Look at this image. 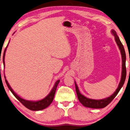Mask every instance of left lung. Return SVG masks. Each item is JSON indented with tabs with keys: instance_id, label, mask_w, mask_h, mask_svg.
I'll return each mask as SVG.
<instances>
[{
	"instance_id": "left-lung-1",
	"label": "left lung",
	"mask_w": 130,
	"mask_h": 130,
	"mask_svg": "<svg viewBox=\"0 0 130 130\" xmlns=\"http://www.w3.org/2000/svg\"><path fill=\"white\" fill-rule=\"evenodd\" d=\"M111 32L112 35H114L115 37V41H116L120 51H121V53L122 55V77H121V81H120L118 87L117 89L116 90V91L114 92V94H112L111 95L109 96V97L106 98L105 99H103V100H92V99L86 98V96H85L84 95H82V94L80 93L78 88L75 82H74L75 86V91H76V93L77 94L78 99L79 102H81L84 106H85V107L93 108H102L105 107L106 106H107L108 104H109V103L111 102L113 100H114L115 96H117L118 93L119 91H120V90H121V89L122 88V87L123 86V85L125 79H126V53H125L123 45L121 40H120L119 37L118 36L116 32H115L114 29H112Z\"/></svg>"
}]
</instances>
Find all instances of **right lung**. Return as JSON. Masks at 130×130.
Listing matches in <instances>:
<instances>
[{
  "label": "right lung",
  "instance_id": "add662e5",
  "mask_svg": "<svg viewBox=\"0 0 130 130\" xmlns=\"http://www.w3.org/2000/svg\"><path fill=\"white\" fill-rule=\"evenodd\" d=\"M7 46H8V45H7ZM7 46H6V48L5 49V50H4V53H3V61L4 67L5 66V63H4V57H5V53H6V49H7ZM4 78H5V81H6L8 89L10 90V91L12 92V93L13 94V95L15 96V97L17 98L18 100L20 102L22 103L25 107H27V108H28V109L32 110V111H39V110H43V109H44V108H45L47 107H48V106L51 104V103L52 102V101L53 100L54 96H55L56 88H57L58 84L59 83V82H60V80H57V81L56 82L55 85H54L53 89H52V90L50 92V93H49L45 98H44V99H42V100L38 101H27V100H24V99L20 98L19 96H18L17 94H16L15 92L13 91V90L12 89L11 86H9V85L7 81V79H6L5 75H4Z\"/></svg>",
  "mask_w": 130,
  "mask_h": 130
}]
</instances>
